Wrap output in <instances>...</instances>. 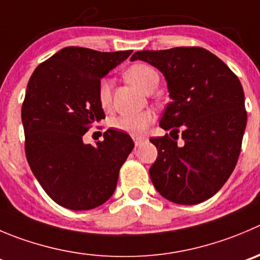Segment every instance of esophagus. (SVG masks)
I'll use <instances>...</instances> for the list:
<instances>
[{
  "label": "esophagus",
  "mask_w": 260,
  "mask_h": 260,
  "mask_svg": "<svg viewBox=\"0 0 260 260\" xmlns=\"http://www.w3.org/2000/svg\"><path fill=\"white\" fill-rule=\"evenodd\" d=\"M133 140H134L135 147H139V145L144 142L145 138L144 137H137V135H134V137H133Z\"/></svg>",
  "instance_id": "1"
}]
</instances>
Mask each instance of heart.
Here are the masks:
<instances>
[{"label": "heart", "instance_id": "obj_1", "mask_svg": "<svg viewBox=\"0 0 260 260\" xmlns=\"http://www.w3.org/2000/svg\"><path fill=\"white\" fill-rule=\"evenodd\" d=\"M125 79L130 84L137 86L144 93H152L158 85L157 71L145 63H135L130 66L125 73ZM98 101L103 110H110L112 105V81L110 79H102L98 85ZM154 116L149 111L139 113H126L113 118L112 126L120 132L132 135H140L153 122Z\"/></svg>", "mask_w": 260, "mask_h": 260}]
</instances>
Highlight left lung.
Masks as SVG:
<instances>
[{"mask_svg": "<svg viewBox=\"0 0 260 260\" xmlns=\"http://www.w3.org/2000/svg\"><path fill=\"white\" fill-rule=\"evenodd\" d=\"M160 71L171 102L159 126L170 135L152 138L158 157L153 185L170 202L191 206L213 197L239 159L246 111L239 78L216 54L200 47L139 51L130 58ZM180 127L181 145L177 144Z\"/></svg>", "mask_w": 260, "mask_h": 260, "instance_id": "left-lung-1", "label": "left lung"}]
</instances>
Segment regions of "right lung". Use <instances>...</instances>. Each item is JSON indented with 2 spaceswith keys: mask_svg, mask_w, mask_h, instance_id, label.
<instances>
[{
  "mask_svg": "<svg viewBox=\"0 0 260 260\" xmlns=\"http://www.w3.org/2000/svg\"><path fill=\"white\" fill-rule=\"evenodd\" d=\"M132 52L66 47L29 79L21 108L26 159L44 191L61 207L89 211L115 191L134 142L115 128L95 145L85 144L83 137L91 123L105 118L98 101L101 79Z\"/></svg>",
  "mask_w": 260,
  "mask_h": 260,
  "instance_id": "1",
  "label": "right lung"
}]
</instances>
